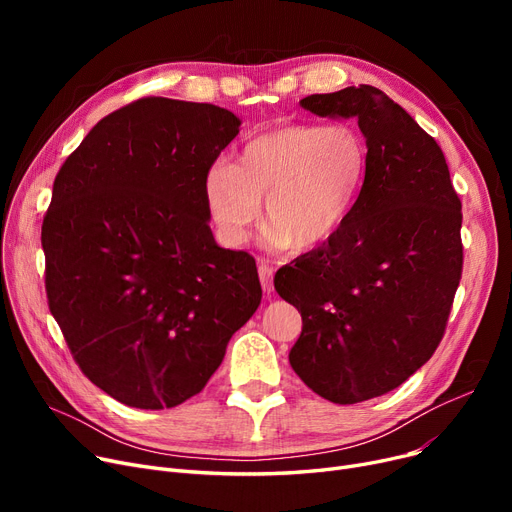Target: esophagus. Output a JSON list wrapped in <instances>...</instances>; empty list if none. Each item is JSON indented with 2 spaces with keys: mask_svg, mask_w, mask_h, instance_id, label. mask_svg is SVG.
<instances>
[{
  "mask_svg": "<svg viewBox=\"0 0 512 512\" xmlns=\"http://www.w3.org/2000/svg\"><path fill=\"white\" fill-rule=\"evenodd\" d=\"M259 280H261L263 292L267 294V297H272V292H274V267L270 263H265V261L259 263Z\"/></svg>",
  "mask_w": 512,
  "mask_h": 512,
  "instance_id": "esophagus-1",
  "label": "esophagus"
}]
</instances>
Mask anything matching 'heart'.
<instances>
[{
  "instance_id": "b5f03b06",
  "label": "heart",
  "mask_w": 512,
  "mask_h": 512,
  "mask_svg": "<svg viewBox=\"0 0 512 512\" xmlns=\"http://www.w3.org/2000/svg\"><path fill=\"white\" fill-rule=\"evenodd\" d=\"M367 145L348 124H290L257 134L205 174V203L222 242L238 247L257 222L278 245L309 251L351 218L363 193Z\"/></svg>"
}]
</instances>
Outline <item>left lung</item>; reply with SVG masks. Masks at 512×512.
<instances>
[{
  "label": "left lung",
  "mask_w": 512,
  "mask_h": 512,
  "mask_svg": "<svg viewBox=\"0 0 512 512\" xmlns=\"http://www.w3.org/2000/svg\"><path fill=\"white\" fill-rule=\"evenodd\" d=\"M355 118L367 145L363 193L324 245L276 272L303 332L288 361L336 405L382 396L429 361L461 282V199L438 143L371 85L301 99Z\"/></svg>",
  "instance_id": "obj_1"
}]
</instances>
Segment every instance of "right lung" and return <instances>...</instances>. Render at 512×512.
Here are the masks:
<instances>
[{"instance_id":"obj_1","label":"right lung","mask_w":512,"mask_h":512,"mask_svg":"<svg viewBox=\"0 0 512 512\" xmlns=\"http://www.w3.org/2000/svg\"><path fill=\"white\" fill-rule=\"evenodd\" d=\"M240 118L147 97L64 161L41 228L51 315L87 378L159 411L199 394L261 303L255 259L215 245L205 174Z\"/></svg>"}]
</instances>
